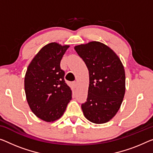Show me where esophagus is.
Instances as JSON below:
<instances>
[{"label": "esophagus", "mask_w": 153, "mask_h": 153, "mask_svg": "<svg viewBox=\"0 0 153 153\" xmlns=\"http://www.w3.org/2000/svg\"><path fill=\"white\" fill-rule=\"evenodd\" d=\"M72 84H73L74 88H76V85H77V83H76V81H74V82H73V83H72Z\"/></svg>", "instance_id": "1"}]
</instances>
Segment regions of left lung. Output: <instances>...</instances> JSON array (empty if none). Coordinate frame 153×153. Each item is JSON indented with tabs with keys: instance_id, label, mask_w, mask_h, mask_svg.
<instances>
[{
	"instance_id": "1",
	"label": "left lung",
	"mask_w": 153,
	"mask_h": 153,
	"mask_svg": "<svg viewBox=\"0 0 153 153\" xmlns=\"http://www.w3.org/2000/svg\"><path fill=\"white\" fill-rule=\"evenodd\" d=\"M74 49L90 76L88 98L81 105L84 116L93 123H106L116 116L125 94L123 63L111 48L99 42L75 46Z\"/></svg>"
}]
</instances>
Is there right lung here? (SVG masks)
<instances>
[{
	"mask_svg": "<svg viewBox=\"0 0 153 153\" xmlns=\"http://www.w3.org/2000/svg\"><path fill=\"white\" fill-rule=\"evenodd\" d=\"M70 47L56 42L46 44L37 53L25 76L26 98L32 112L47 123L59 119L72 99V90L61 69L63 55Z\"/></svg>",
	"mask_w": 153,
	"mask_h": 153,
	"instance_id": "add662e5",
	"label": "right lung"
}]
</instances>
